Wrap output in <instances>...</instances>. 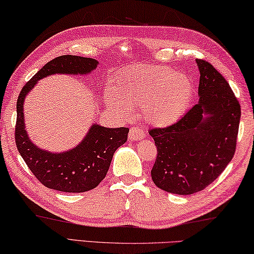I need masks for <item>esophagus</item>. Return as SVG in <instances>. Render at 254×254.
<instances>
[{
    "instance_id": "obj_1",
    "label": "esophagus",
    "mask_w": 254,
    "mask_h": 254,
    "mask_svg": "<svg viewBox=\"0 0 254 254\" xmlns=\"http://www.w3.org/2000/svg\"><path fill=\"white\" fill-rule=\"evenodd\" d=\"M145 136V130L143 128L134 126L129 129V134H128V139L131 140V142H135V140L142 139Z\"/></svg>"
}]
</instances>
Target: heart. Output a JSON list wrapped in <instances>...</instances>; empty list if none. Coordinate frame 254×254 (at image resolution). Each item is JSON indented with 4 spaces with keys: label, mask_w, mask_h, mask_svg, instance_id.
Returning <instances> with one entry per match:
<instances>
[{
    "label": "heart",
    "mask_w": 254,
    "mask_h": 254,
    "mask_svg": "<svg viewBox=\"0 0 254 254\" xmlns=\"http://www.w3.org/2000/svg\"><path fill=\"white\" fill-rule=\"evenodd\" d=\"M106 105L122 117L139 107L143 118L156 126H168L186 114L192 99L189 77L164 66L132 65L112 77Z\"/></svg>",
    "instance_id": "1"
}]
</instances>
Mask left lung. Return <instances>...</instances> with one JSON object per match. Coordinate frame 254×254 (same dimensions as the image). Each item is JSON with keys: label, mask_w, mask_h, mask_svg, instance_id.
Returning a JSON list of instances; mask_svg holds the SVG:
<instances>
[{"label": "left lung", "mask_w": 254, "mask_h": 254, "mask_svg": "<svg viewBox=\"0 0 254 254\" xmlns=\"http://www.w3.org/2000/svg\"><path fill=\"white\" fill-rule=\"evenodd\" d=\"M199 101L176 124L153 128L157 155L151 171L160 189L177 194L198 192L214 182L233 159L241 106L213 65L196 60Z\"/></svg>", "instance_id": "8db88e82"}]
</instances>
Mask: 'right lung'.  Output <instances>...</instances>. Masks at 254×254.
I'll use <instances>...</instances> for the list:
<instances>
[{"label": "right lung", "mask_w": 254, "mask_h": 254, "mask_svg": "<svg viewBox=\"0 0 254 254\" xmlns=\"http://www.w3.org/2000/svg\"><path fill=\"white\" fill-rule=\"evenodd\" d=\"M93 58L63 55L48 62L26 83L16 101L15 144L28 168L45 187L63 192H84L94 189L109 170L116 149L127 140L126 127L107 128L93 124L84 139L69 151L52 153L37 147L26 130L23 102L37 82L54 74L85 75L97 68Z\"/></svg>", "instance_id": "obj_1"}]
</instances>
